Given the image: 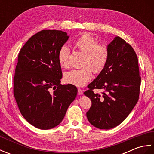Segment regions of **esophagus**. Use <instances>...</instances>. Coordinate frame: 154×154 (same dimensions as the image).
I'll use <instances>...</instances> for the list:
<instances>
[{"mask_svg":"<svg viewBox=\"0 0 154 154\" xmlns=\"http://www.w3.org/2000/svg\"><path fill=\"white\" fill-rule=\"evenodd\" d=\"M83 90L80 89V88H78V94L79 95H81V94H83Z\"/></svg>","mask_w":154,"mask_h":154,"instance_id":"esophagus-1","label":"esophagus"}]
</instances>
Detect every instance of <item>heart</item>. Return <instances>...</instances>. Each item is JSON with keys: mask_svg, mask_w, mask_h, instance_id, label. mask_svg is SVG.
Returning <instances> with one entry per match:
<instances>
[{"mask_svg": "<svg viewBox=\"0 0 154 154\" xmlns=\"http://www.w3.org/2000/svg\"><path fill=\"white\" fill-rule=\"evenodd\" d=\"M74 45L83 53L85 56L83 65L85 67L67 72L64 79L67 83L75 86H83L92 79L93 71L99 73L105 67L109 59V50L104 45L98 44L93 36L88 34L80 35L74 41ZM69 49L67 45H63L57 54L58 61L62 67L68 66Z\"/></svg>", "mask_w": 154, "mask_h": 154, "instance_id": "b5f03b06", "label": "heart"}]
</instances>
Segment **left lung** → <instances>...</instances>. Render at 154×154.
Returning a JSON list of instances; mask_svg holds the SVG:
<instances>
[{
	"mask_svg": "<svg viewBox=\"0 0 154 154\" xmlns=\"http://www.w3.org/2000/svg\"><path fill=\"white\" fill-rule=\"evenodd\" d=\"M107 48L105 67L84 93L92 102L87 112L88 120L105 130L119 125L129 115L138 100L141 84L138 57L131 45L116 36ZM95 88L103 92L94 94Z\"/></svg>",
	"mask_w": 154,
	"mask_h": 154,
	"instance_id": "left-lung-1",
	"label": "left lung"
}]
</instances>
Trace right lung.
Instances as JSON below:
<instances>
[{
  "label": "right lung",
  "instance_id": "obj_1",
  "mask_svg": "<svg viewBox=\"0 0 154 154\" xmlns=\"http://www.w3.org/2000/svg\"><path fill=\"white\" fill-rule=\"evenodd\" d=\"M69 38L61 30H42L19 52L14 96L23 117L39 129L60 124L77 96L76 87L60 83L62 72L57 54Z\"/></svg>",
  "mask_w": 154,
  "mask_h": 154
}]
</instances>
